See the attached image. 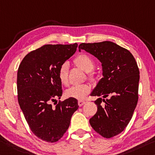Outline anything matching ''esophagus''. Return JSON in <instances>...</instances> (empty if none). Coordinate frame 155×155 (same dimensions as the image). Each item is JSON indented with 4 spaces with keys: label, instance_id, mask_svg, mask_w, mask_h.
<instances>
[{
    "label": "esophagus",
    "instance_id": "1",
    "mask_svg": "<svg viewBox=\"0 0 155 155\" xmlns=\"http://www.w3.org/2000/svg\"><path fill=\"white\" fill-rule=\"evenodd\" d=\"M85 103H86V102L84 101H81L80 100V101H78V104L81 107V106H83V105H84Z\"/></svg>",
    "mask_w": 155,
    "mask_h": 155
}]
</instances>
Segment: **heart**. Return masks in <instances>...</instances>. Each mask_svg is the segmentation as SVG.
<instances>
[{
	"instance_id": "1",
	"label": "heart",
	"mask_w": 155,
	"mask_h": 155,
	"mask_svg": "<svg viewBox=\"0 0 155 155\" xmlns=\"http://www.w3.org/2000/svg\"><path fill=\"white\" fill-rule=\"evenodd\" d=\"M74 63L78 67H79L85 72H89L88 75L90 79H94V74L90 73L94 68V61L89 55L85 54H79L75 58ZM58 78L63 85L68 84V64L67 63H63L58 70ZM91 90V86L88 83L76 85L72 86L65 91V95L67 97L74 98L78 100L84 99L89 94Z\"/></svg>"
}]
</instances>
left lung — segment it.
I'll list each match as a JSON object with an SVG mask.
<instances>
[{"label": "left lung", "instance_id": "1", "mask_svg": "<svg viewBox=\"0 0 155 155\" xmlns=\"http://www.w3.org/2000/svg\"><path fill=\"white\" fill-rule=\"evenodd\" d=\"M78 50L91 54L101 63L103 78L90 94L99 97L94 101L97 112L90 124L102 137L111 138L124 131L137 106L138 66L128 50L110 41L81 43Z\"/></svg>", "mask_w": 155, "mask_h": 155}]
</instances>
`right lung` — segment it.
<instances>
[{"label":"right lung","mask_w":155,"mask_h":155,"mask_svg":"<svg viewBox=\"0 0 155 155\" xmlns=\"http://www.w3.org/2000/svg\"><path fill=\"white\" fill-rule=\"evenodd\" d=\"M72 45H45L25 56L17 73L18 101L33 133L43 141L54 143L67 131L78 101L69 98L55 107L61 99L62 85L58 70L77 51Z\"/></svg>","instance_id":"add662e5"}]
</instances>
